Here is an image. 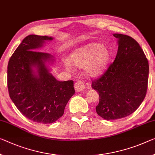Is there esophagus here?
Wrapping results in <instances>:
<instances>
[{
	"mask_svg": "<svg viewBox=\"0 0 155 155\" xmlns=\"http://www.w3.org/2000/svg\"><path fill=\"white\" fill-rule=\"evenodd\" d=\"M75 89L77 92H81L85 89V84L83 81H78L75 84Z\"/></svg>",
	"mask_w": 155,
	"mask_h": 155,
	"instance_id": "obj_1",
	"label": "esophagus"
}]
</instances>
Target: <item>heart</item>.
I'll return each instance as SVG.
<instances>
[{"mask_svg":"<svg viewBox=\"0 0 155 155\" xmlns=\"http://www.w3.org/2000/svg\"><path fill=\"white\" fill-rule=\"evenodd\" d=\"M110 53L106 48L99 43L93 42L75 49L68 57L69 62L64 64L66 69L70 70L73 64L76 67L85 68L88 75L98 78L107 68Z\"/></svg>","mask_w":155,"mask_h":155,"instance_id":"obj_1","label":"heart"}]
</instances>
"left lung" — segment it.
I'll use <instances>...</instances> for the list:
<instances>
[{
	"label": "left lung",
	"instance_id": "obj_1",
	"mask_svg": "<svg viewBox=\"0 0 155 155\" xmlns=\"http://www.w3.org/2000/svg\"><path fill=\"white\" fill-rule=\"evenodd\" d=\"M113 35L118 44L115 60L91 84L100 97L97 114L110 120L125 118L139 108L146 97L149 74L148 61L139 44L127 35Z\"/></svg>",
	"mask_w": 155,
	"mask_h": 155
}]
</instances>
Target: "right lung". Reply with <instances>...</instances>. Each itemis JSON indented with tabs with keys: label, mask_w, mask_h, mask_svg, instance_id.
I'll return each mask as SVG.
<instances>
[{
	"label": "right lung",
	"mask_w": 155,
	"mask_h": 155,
	"mask_svg": "<svg viewBox=\"0 0 155 155\" xmlns=\"http://www.w3.org/2000/svg\"><path fill=\"white\" fill-rule=\"evenodd\" d=\"M53 39L52 37L28 35L14 51L8 66L11 100L26 118L43 124L61 118L75 94L73 80L60 82L51 73L54 57L38 51Z\"/></svg>",
	"instance_id": "add662e5"
}]
</instances>
